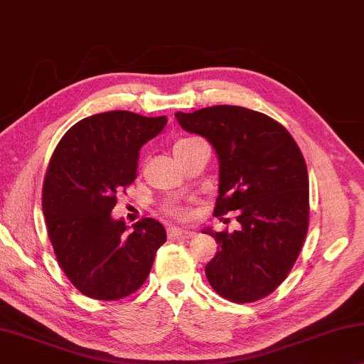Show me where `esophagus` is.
Returning a JSON list of instances; mask_svg holds the SVG:
<instances>
[{
    "mask_svg": "<svg viewBox=\"0 0 364 364\" xmlns=\"http://www.w3.org/2000/svg\"><path fill=\"white\" fill-rule=\"evenodd\" d=\"M168 237L170 239H189V237H193V232L186 231V229H180V228H168Z\"/></svg>",
    "mask_w": 364,
    "mask_h": 364,
    "instance_id": "esophagus-1",
    "label": "esophagus"
}]
</instances>
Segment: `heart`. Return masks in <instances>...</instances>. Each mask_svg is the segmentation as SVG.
<instances>
[{
    "instance_id": "heart-1",
    "label": "heart",
    "mask_w": 364,
    "mask_h": 364,
    "mask_svg": "<svg viewBox=\"0 0 364 364\" xmlns=\"http://www.w3.org/2000/svg\"><path fill=\"white\" fill-rule=\"evenodd\" d=\"M196 140H198V138H183V140H180L175 145V150H178V148H181V146H186V145H189V143H193V141H196ZM165 211L168 214H171V216H184V214L188 213V209L184 208V206H181V204L171 203V204H168V206L165 208Z\"/></svg>"
}]
</instances>
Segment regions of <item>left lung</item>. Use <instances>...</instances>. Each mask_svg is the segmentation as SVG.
Segmentation results:
<instances>
[{
    "label": "left lung",
    "instance_id": "8db88e82",
    "mask_svg": "<svg viewBox=\"0 0 364 364\" xmlns=\"http://www.w3.org/2000/svg\"><path fill=\"white\" fill-rule=\"evenodd\" d=\"M184 130L211 143L219 160L214 216L237 211L239 231L204 234L218 252L206 265L209 284L224 299H264L294 267L309 231V171L284 125L260 112L214 105L176 112Z\"/></svg>",
    "mask_w": 364,
    "mask_h": 364
}]
</instances>
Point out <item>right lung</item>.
I'll list each match as a JSON object with an SVG mask.
<instances>
[{"label":"right lung","mask_w":364,"mask_h":364,"mask_svg":"<svg viewBox=\"0 0 364 364\" xmlns=\"http://www.w3.org/2000/svg\"><path fill=\"white\" fill-rule=\"evenodd\" d=\"M166 125V117L127 110L82 119L64 133L43 184V211L55 259L68 279L95 300H119L150 275L166 231L143 218L129 231L110 216L117 193L136 176L140 148Z\"/></svg>","instance_id":"1"}]
</instances>
